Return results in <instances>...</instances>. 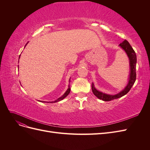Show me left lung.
I'll use <instances>...</instances> for the list:
<instances>
[{
  "label": "left lung",
  "mask_w": 150,
  "mask_h": 150,
  "mask_svg": "<svg viewBox=\"0 0 150 150\" xmlns=\"http://www.w3.org/2000/svg\"><path fill=\"white\" fill-rule=\"evenodd\" d=\"M119 46L126 52L127 56H128L129 61V66H130V73L129 77V81L128 84L126 85L125 88L122 90L121 92L115 95H110L103 93L101 91H99L95 88L94 84L92 83V91L93 94L99 99H102L104 101H110L113 99L120 98L122 96H125V94L128 93L131 88L133 86L136 78H137V74H136V66H137V55L132 47L131 46L129 43L125 40L122 42Z\"/></svg>",
  "instance_id": "left-lung-1"
}]
</instances>
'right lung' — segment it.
I'll list each match as a JSON object with an SVG mask.
<instances>
[{"mask_svg": "<svg viewBox=\"0 0 150 150\" xmlns=\"http://www.w3.org/2000/svg\"><path fill=\"white\" fill-rule=\"evenodd\" d=\"M27 43V44H28ZM27 44H25V45H27ZM21 56V55H20ZM20 57V56H19ZM69 83H70V79H69ZM70 91H71V88H70V86H69H69H68V89H67V91H66V93L62 95V96H61V97H60V98H59L57 99H56V101H51V102H47V103H56V102H59V101H61V100H62L64 98H65L68 94H69V93H70ZM40 102H44V103H46V102H45V101H40Z\"/></svg>", "mask_w": 150, "mask_h": 150, "instance_id": "obj_1", "label": "right lung"}]
</instances>
